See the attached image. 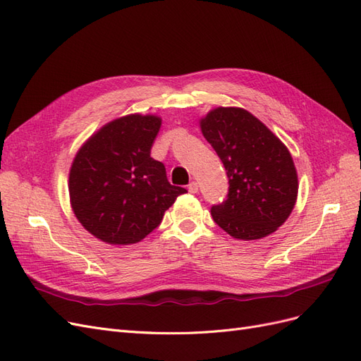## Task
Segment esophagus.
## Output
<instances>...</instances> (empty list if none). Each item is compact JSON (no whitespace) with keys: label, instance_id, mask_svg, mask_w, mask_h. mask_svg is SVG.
<instances>
[{"label":"esophagus","instance_id":"obj_1","mask_svg":"<svg viewBox=\"0 0 361 361\" xmlns=\"http://www.w3.org/2000/svg\"><path fill=\"white\" fill-rule=\"evenodd\" d=\"M188 191L192 192V194L197 192V191H199V183L195 182V180H192V182L188 185Z\"/></svg>","mask_w":361,"mask_h":361}]
</instances>
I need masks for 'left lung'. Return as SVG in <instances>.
Instances as JSON below:
<instances>
[{"mask_svg":"<svg viewBox=\"0 0 361 361\" xmlns=\"http://www.w3.org/2000/svg\"><path fill=\"white\" fill-rule=\"evenodd\" d=\"M200 126L228 178L227 199L211 207L214 221L244 241L276 232L288 220L298 194L288 147L243 108H215Z\"/></svg>","mask_w":361,"mask_h":361,"instance_id":"8db88e82","label":"left lung"}]
</instances>
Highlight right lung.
<instances>
[{"label":"right lung","instance_id":"add662e5","mask_svg":"<svg viewBox=\"0 0 361 361\" xmlns=\"http://www.w3.org/2000/svg\"><path fill=\"white\" fill-rule=\"evenodd\" d=\"M157 116L129 114L102 126L76 154L69 173L73 214L93 236L128 245L161 224L164 212L187 192L150 157L159 133Z\"/></svg>","mask_w":361,"mask_h":361}]
</instances>
